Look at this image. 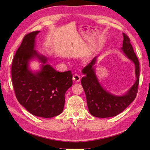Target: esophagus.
Masks as SVG:
<instances>
[{"label": "esophagus", "instance_id": "obj_1", "mask_svg": "<svg viewBox=\"0 0 150 150\" xmlns=\"http://www.w3.org/2000/svg\"><path fill=\"white\" fill-rule=\"evenodd\" d=\"M81 75L77 74V73H74L73 75V81L75 82H79L81 81Z\"/></svg>", "mask_w": 150, "mask_h": 150}]
</instances>
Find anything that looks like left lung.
Returning <instances> with one entry per match:
<instances>
[{"label": "left lung", "instance_id": "obj_1", "mask_svg": "<svg viewBox=\"0 0 150 150\" xmlns=\"http://www.w3.org/2000/svg\"><path fill=\"white\" fill-rule=\"evenodd\" d=\"M123 34V44L121 50L128 58L134 63L137 80L129 90L123 95H115L104 90L98 81L95 73L94 65L97 57H95L90 64L82 69L85 75L81 79L86 97L89 111L92 115L98 118L112 117L119 115L135 100L139 84V62L130 43L129 37Z\"/></svg>", "mask_w": 150, "mask_h": 150}]
</instances>
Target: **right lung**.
<instances>
[{
  "instance_id": "1",
  "label": "right lung",
  "mask_w": 150,
  "mask_h": 150,
  "mask_svg": "<svg viewBox=\"0 0 150 150\" xmlns=\"http://www.w3.org/2000/svg\"><path fill=\"white\" fill-rule=\"evenodd\" d=\"M39 31L24 36L16 52L11 66V78L18 103L30 113L43 118L59 115L64 109L65 93L73 84L71 71L59 72L46 63L47 59L35 50ZM34 58L42 63L33 72L29 63Z\"/></svg>"
}]
</instances>
